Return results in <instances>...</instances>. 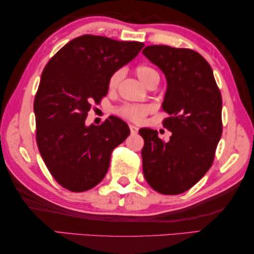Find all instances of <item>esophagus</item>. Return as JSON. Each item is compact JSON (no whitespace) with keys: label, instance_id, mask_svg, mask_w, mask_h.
Listing matches in <instances>:
<instances>
[{"label":"esophagus","instance_id":"1","mask_svg":"<svg viewBox=\"0 0 254 254\" xmlns=\"http://www.w3.org/2000/svg\"><path fill=\"white\" fill-rule=\"evenodd\" d=\"M129 129H130L131 135H136L137 132H138V128L134 126V125H129Z\"/></svg>","mask_w":254,"mask_h":254}]
</instances>
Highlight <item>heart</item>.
Returning <instances> with one entry per match:
<instances>
[{
    "mask_svg": "<svg viewBox=\"0 0 254 254\" xmlns=\"http://www.w3.org/2000/svg\"><path fill=\"white\" fill-rule=\"evenodd\" d=\"M135 74L139 78V81L147 88L154 82L160 81V75L156 72V69L148 65L137 66L135 68ZM123 73L120 70H117V72L112 74L109 77V81H108L109 91H115L118 88ZM149 111H151V107L147 105H124L117 109L119 116H122L123 118L127 120H130L132 123L142 122L145 116L149 114Z\"/></svg>",
    "mask_w": 254,
    "mask_h": 254,
    "instance_id": "obj_1",
    "label": "heart"
}]
</instances>
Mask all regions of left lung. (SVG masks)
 Listing matches in <instances>:
<instances>
[{
  "label": "left lung",
  "mask_w": 254,
  "mask_h": 254,
  "mask_svg": "<svg viewBox=\"0 0 254 254\" xmlns=\"http://www.w3.org/2000/svg\"><path fill=\"white\" fill-rule=\"evenodd\" d=\"M143 54L165 74L162 108L169 117L162 123L172 132L163 142L156 130L139 129L144 177L157 192L179 194L196 185L213 164L223 131L221 91L208 62L192 49L154 45Z\"/></svg>",
  "instance_id": "left-lung-1"
}]
</instances>
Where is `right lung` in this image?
<instances>
[{
	"instance_id": "obj_1",
	"label": "right lung",
	"mask_w": 254,
	"mask_h": 254,
	"mask_svg": "<svg viewBox=\"0 0 254 254\" xmlns=\"http://www.w3.org/2000/svg\"><path fill=\"white\" fill-rule=\"evenodd\" d=\"M144 47L84 35L54 55L41 74L33 111L36 140L53 178L73 192L92 189L105 178L115 147L130 134L128 125L110 116L100 126H85L88 112L108 93V81Z\"/></svg>"
}]
</instances>
